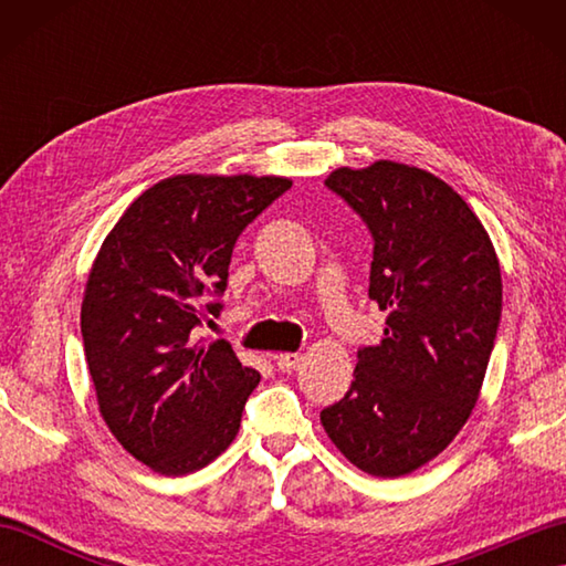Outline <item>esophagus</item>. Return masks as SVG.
Returning <instances> with one entry per match:
<instances>
[{
    "instance_id": "1",
    "label": "esophagus",
    "mask_w": 566,
    "mask_h": 566,
    "mask_svg": "<svg viewBox=\"0 0 566 566\" xmlns=\"http://www.w3.org/2000/svg\"><path fill=\"white\" fill-rule=\"evenodd\" d=\"M302 363H304L302 353H282V355H276V367H280L282 371H292Z\"/></svg>"
}]
</instances>
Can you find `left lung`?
<instances>
[{
  "mask_svg": "<svg viewBox=\"0 0 566 566\" xmlns=\"http://www.w3.org/2000/svg\"><path fill=\"white\" fill-rule=\"evenodd\" d=\"M326 185L375 238L369 298L387 326L321 423L357 469L396 479L436 460L476 406L501 321L499 258L467 201L420 167H338Z\"/></svg>",
  "mask_w": 566,
  "mask_h": 566,
  "instance_id": "left-lung-1",
  "label": "left lung"
}]
</instances>
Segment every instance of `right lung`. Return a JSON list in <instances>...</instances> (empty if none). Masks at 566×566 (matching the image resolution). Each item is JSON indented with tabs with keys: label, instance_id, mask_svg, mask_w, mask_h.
I'll return each mask as SVG.
<instances>
[{
	"label": "right lung",
	"instance_id": "right-lung-1",
	"mask_svg": "<svg viewBox=\"0 0 566 566\" xmlns=\"http://www.w3.org/2000/svg\"><path fill=\"white\" fill-rule=\"evenodd\" d=\"M292 187L274 175H175L143 191L94 258L80 328L104 423L167 476L213 462L238 436L260 371L216 326L233 245Z\"/></svg>",
	"mask_w": 566,
	"mask_h": 566
}]
</instances>
